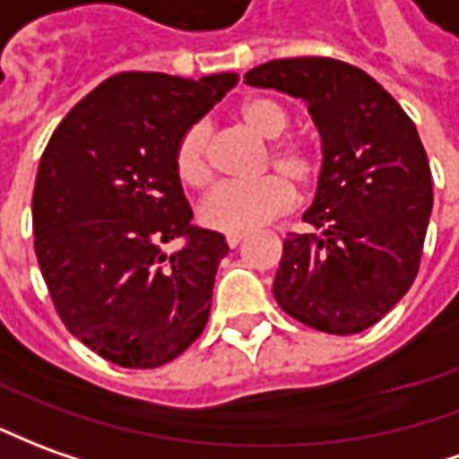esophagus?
Segmentation results:
<instances>
[{"label": "esophagus", "instance_id": "1", "mask_svg": "<svg viewBox=\"0 0 459 459\" xmlns=\"http://www.w3.org/2000/svg\"><path fill=\"white\" fill-rule=\"evenodd\" d=\"M243 238H246L243 233H226V243H229V248H236Z\"/></svg>", "mask_w": 459, "mask_h": 459}]
</instances>
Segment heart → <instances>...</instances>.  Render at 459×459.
I'll return each mask as SVG.
<instances>
[{"instance_id": "heart-1", "label": "heart", "mask_w": 459, "mask_h": 459, "mask_svg": "<svg viewBox=\"0 0 459 459\" xmlns=\"http://www.w3.org/2000/svg\"><path fill=\"white\" fill-rule=\"evenodd\" d=\"M238 118L261 139H278L288 129V111L273 99H246L238 107ZM265 166L281 174H265L253 181L219 184L198 206V221L213 230L243 233L285 213L296 201L293 186H307L318 176V156L303 141H273ZM174 171L188 188H204L211 181L208 166V126L191 124L176 141Z\"/></svg>"}]
</instances>
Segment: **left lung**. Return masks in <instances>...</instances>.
<instances>
[{"label":"left lung","instance_id":"left-lung-1","mask_svg":"<svg viewBox=\"0 0 459 459\" xmlns=\"http://www.w3.org/2000/svg\"><path fill=\"white\" fill-rule=\"evenodd\" d=\"M307 104L323 146L318 188L290 233L273 296L310 328L352 335L410 290L432 211L428 153L415 124L370 74L325 56L273 59L243 76Z\"/></svg>","mask_w":459,"mask_h":459}]
</instances>
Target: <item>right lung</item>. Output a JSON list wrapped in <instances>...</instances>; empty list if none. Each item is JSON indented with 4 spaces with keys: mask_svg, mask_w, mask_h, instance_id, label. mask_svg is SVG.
I'll return each mask as SVG.
<instances>
[{
    "mask_svg": "<svg viewBox=\"0 0 459 459\" xmlns=\"http://www.w3.org/2000/svg\"><path fill=\"white\" fill-rule=\"evenodd\" d=\"M236 84L230 72L114 74L44 149L31 196L37 261L66 330L108 363H171L206 328L229 243L191 223L174 149ZM176 238L185 246L163 252Z\"/></svg>",
    "mask_w": 459,
    "mask_h": 459,
    "instance_id": "1",
    "label": "right lung"
}]
</instances>
